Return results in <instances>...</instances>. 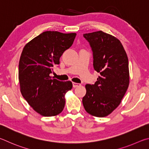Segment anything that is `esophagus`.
Instances as JSON below:
<instances>
[{"instance_id": "1", "label": "esophagus", "mask_w": 149, "mask_h": 149, "mask_svg": "<svg viewBox=\"0 0 149 149\" xmlns=\"http://www.w3.org/2000/svg\"><path fill=\"white\" fill-rule=\"evenodd\" d=\"M80 86V84H78V83H76V82H72V86H73V88L79 87V86Z\"/></svg>"}]
</instances>
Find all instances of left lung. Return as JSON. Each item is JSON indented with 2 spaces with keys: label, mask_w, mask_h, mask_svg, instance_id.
Segmentation results:
<instances>
[{
  "label": "left lung",
  "mask_w": 149,
  "mask_h": 149,
  "mask_svg": "<svg viewBox=\"0 0 149 149\" xmlns=\"http://www.w3.org/2000/svg\"><path fill=\"white\" fill-rule=\"evenodd\" d=\"M93 51V68L100 74L94 84L85 86L86 111L96 117L110 114L120 104L129 86L128 58L118 38L103 31L84 34Z\"/></svg>",
  "instance_id": "8db88e82"
}]
</instances>
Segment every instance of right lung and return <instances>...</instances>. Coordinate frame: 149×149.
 Listing matches in <instances>:
<instances>
[{
    "mask_svg": "<svg viewBox=\"0 0 149 149\" xmlns=\"http://www.w3.org/2000/svg\"><path fill=\"white\" fill-rule=\"evenodd\" d=\"M77 34L45 31L25 44L19 62L21 93L31 107L43 116H54L63 110L65 95L72 88L70 81L52 79L53 67Z\"/></svg>",
    "mask_w": 149,
    "mask_h": 149,
    "instance_id": "1",
    "label": "right lung"
}]
</instances>
